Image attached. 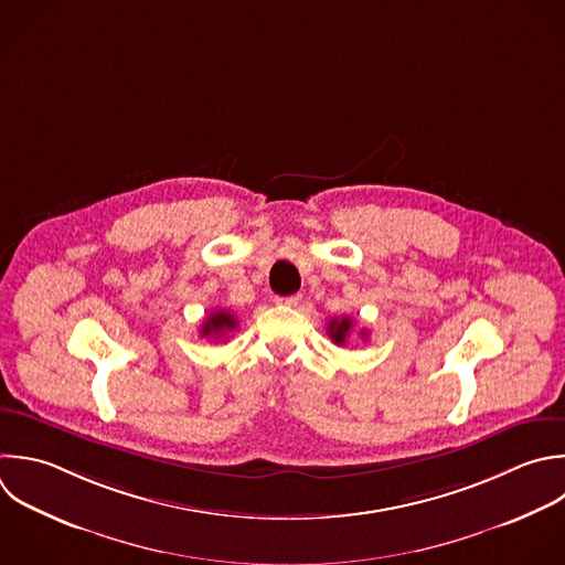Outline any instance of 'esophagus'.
<instances>
[{
    "label": "esophagus",
    "mask_w": 565,
    "mask_h": 565,
    "mask_svg": "<svg viewBox=\"0 0 565 565\" xmlns=\"http://www.w3.org/2000/svg\"><path fill=\"white\" fill-rule=\"evenodd\" d=\"M302 300L300 294H294V296H278L276 298V305H285V307H296L298 302Z\"/></svg>",
    "instance_id": "esophagus-1"
}]
</instances>
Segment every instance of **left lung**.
I'll use <instances>...</instances> for the list:
<instances>
[{
    "label": "left lung",
    "mask_w": 565,
    "mask_h": 565,
    "mask_svg": "<svg viewBox=\"0 0 565 565\" xmlns=\"http://www.w3.org/2000/svg\"><path fill=\"white\" fill-rule=\"evenodd\" d=\"M351 327H353V322H351V318H333L331 322H329V335H331V340L335 342V344H344L347 342V338H349V333H351ZM362 335L366 338V331H362Z\"/></svg>",
    "instance_id": "8db88e82"
}]
</instances>
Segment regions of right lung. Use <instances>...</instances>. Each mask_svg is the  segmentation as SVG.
Instances as JSON below:
<instances>
[{"mask_svg":"<svg viewBox=\"0 0 565 565\" xmlns=\"http://www.w3.org/2000/svg\"><path fill=\"white\" fill-rule=\"evenodd\" d=\"M232 329H236V318L227 311H214L207 316V320L201 327V335L203 338H214L221 340L225 338Z\"/></svg>","mask_w":565,"mask_h":565,"instance_id":"right-lung-1","label":"right lung"}]
</instances>
